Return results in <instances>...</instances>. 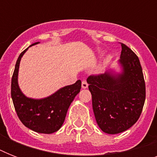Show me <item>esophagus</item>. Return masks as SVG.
<instances>
[{"instance_id":"1","label":"esophagus","mask_w":157,"mask_h":157,"mask_svg":"<svg viewBox=\"0 0 157 157\" xmlns=\"http://www.w3.org/2000/svg\"><path fill=\"white\" fill-rule=\"evenodd\" d=\"M88 83H87V81H82V83H81V86H82V88L83 89H86L88 88Z\"/></svg>"}]
</instances>
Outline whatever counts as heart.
<instances>
[{"label":"heart","instance_id":"1","mask_svg":"<svg viewBox=\"0 0 157 157\" xmlns=\"http://www.w3.org/2000/svg\"><path fill=\"white\" fill-rule=\"evenodd\" d=\"M99 70H101V67H100V68H99Z\"/></svg>","mask_w":157,"mask_h":157}]
</instances>
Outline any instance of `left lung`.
<instances>
[{
  "mask_svg": "<svg viewBox=\"0 0 157 157\" xmlns=\"http://www.w3.org/2000/svg\"><path fill=\"white\" fill-rule=\"evenodd\" d=\"M121 73L106 71L87 78L97 124L104 133L116 134L134 125L143 111L146 87L136 54L121 43Z\"/></svg>",
  "mask_w": 157,
  "mask_h": 157,
  "instance_id": "obj_1",
  "label": "left lung"
}]
</instances>
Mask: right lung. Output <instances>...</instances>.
<instances>
[{"mask_svg": "<svg viewBox=\"0 0 157 157\" xmlns=\"http://www.w3.org/2000/svg\"><path fill=\"white\" fill-rule=\"evenodd\" d=\"M28 49L21 53L16 62L11 80V98L18 118L26 127L40 134H52L63 124L69 106L81 90V81L78 80L73 85L64 86L47 98L26 97L18 86V74L21 58Z\"/></svg>", "mask_w": 157, "mask_h": 157, "instance_id": "add662e5", "label": "right lung"}]
</instances>
